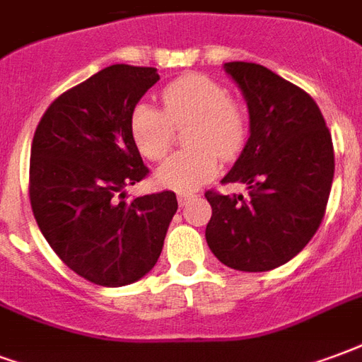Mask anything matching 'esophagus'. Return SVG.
Segmentation results:
<instances>
[{
	"instance_id": "esophagus-1",
	"label": "esophagus",
	"mask_w": 362,
	"mask_h": 362,
	"mask_svg": "<svg viewBox=\"0 0 362 362\" xmlns=\"http://www.w3.org/2000/svg\"><path fill=\"white\" fill-rule=\"evenodd\" d=\"M194 197H192L191 192H179L177 194V202H179V206H187V202L189 200H192Z\"/></svg>"
}]
</instances>
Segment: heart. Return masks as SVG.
Here are the masks:
<instances>
[{"label":"heart","mask_w":362,"mask_h":362,"mask_svg":"<svg viewBox=\"0 0 362 362\" xmlns=\"http://www.w3.org/2000/svg\"><path fill=\"white\" fill-rule=\"evenodd\" d=\"M163 110L136 104L131 112V139L150 162H160L173 146L175 127L187 129L185 152L171 156L156 173L162 187L192 191L218 173L220 158L233 162L247 146L249 113L229 98L228 88L206 75H185L162 90Z\"/></svg>","instance_id":"obj_1"}]
</instances>
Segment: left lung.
I'll use <instances>...</instances> for the list:
<instances>
[{
	"label": "left lung",
	"mask_w": 362,
	"mask_h": 362,
	"mask_svg": "<svg viewBox=\"0 0 362 362\" xmlns=\"http://www.w3.org/2000/svg\"><path fill=\"white\" fill-rule=\"evenodd\" d=\"M223 69L247 100L250 136L221 183L247 185L249 199L206 191V241L221 264L268 272L320 228L336 168L332 134L315 100L274 71L247 62Z\"/></svg>",
	"instance_id": "1"
}]
</instances>
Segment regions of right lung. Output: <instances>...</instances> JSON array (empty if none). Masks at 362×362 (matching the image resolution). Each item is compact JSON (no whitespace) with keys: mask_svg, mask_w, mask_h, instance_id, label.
<instances>
[{"mask_svg":"<svg viewBox=\"0 0 362 362\" xmlns=\"http://www.w3.org/2000/svg\"><path fill=\"white\" fill-rule=\"evenodd\" d=\"M160 75L110 65L55 98L30 148V206L65 266L96 286H129L160 258L177 199L173 191L125 202L148 168L131 139V112Z\"/></svg>","mask_w":362,"mask_h":362,"instance_id":"add662e5","label":"right lung"}]
</instances>
